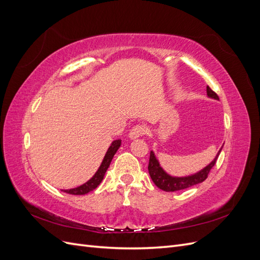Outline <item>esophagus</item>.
Masks as SVG:
<instances>
[{
	"label": "esophagus",
	"instance_id": "obj_1",
	"mask_svg": "<svg viewBox=\"0 0 260 260\" xmlns=\"http://www.w3.org/2000/svg\"><path fill=\"white\" fill-rule=\"evenodd\" d=\"M146 133V129L143 127V125H136V127H133L130 132H129V138L131 140H135V139H138L140 137H142L143 135H145Z\"/></svg>",
	"mask_w": 260,
	"mask_h": 260
}]
</instances>
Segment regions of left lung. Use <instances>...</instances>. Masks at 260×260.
<instances>
[{
    "mask_svg": "<svg viewBox=\"0 0 260 260\" xmlns=\"http://www.w3.org/2000/svg\"><path fill=\"white\" fill-rule=\"evenodd\" d=\"M206 91H207L208 98L219 101L217 94L212 91L209 86H207ZM222 146L219 149V152L217 153L214 160H212L210 164H208L206 167H204L200 171L195 172V174L184 176V177H176V176L169 175L168 172L165 171L164 168L160 166L159 160L157 159L155 153L151 151V155H149V162H148L149 176H151L153 182L157 187H159L160 190L166 191V192H176L180 190H184V188L202 183L203 181H205L207 179L210 169L215 166V164L218 159V156L222 149Z\"/></svg>",
    "mask_w": 260,
    "mask_h": 260,
    "instance_id": "obj_1",
    "label": "left lung"
}]
</instances>
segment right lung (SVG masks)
Here are the masks:
<instances>
[{
  "label": "right lung",
  "mask_w": 260,
  "mask_h": 260,
  "mask_svg": "<svg viewBox=\"0 0 260 260\" xmlns=\"http://www.w3.org/2000/svg\"><path fill=\"white\" fill-rule=\"evenodd\" d=\"M120 145H121L120 139L113 141L111 146L108 147L107 152L104 156L103 160H102L98 171L94 174V176L90 180L86 181L85 183L77 186V187H74V188H69V190H61V191H64L68 194H73V195H84V194H88L89 192L93 191L94 188H96L99 186V184L102 182V180L104 179L105 172L107 171L109 165H111V162H112L114 155L118 151V148L120 147Z\"/></svg>",
  "instance_id": "right-lung-1"
}]
</instances>
